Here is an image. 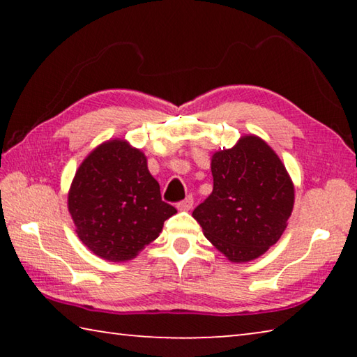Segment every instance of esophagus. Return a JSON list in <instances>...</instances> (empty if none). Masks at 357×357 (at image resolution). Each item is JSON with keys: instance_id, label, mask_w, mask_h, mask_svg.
Segmentation results:
<instances>
[{"instance_id": "esophagus-1", "label": "esophagus", "mask_w": 357, "mask_h": 357, "mask_svg": "<svg viewBox=\"0 0 357 357\" xmlns=\"http://www.w3.org/2000/svg\"><path fill=\"white\" fill-rule=\"evenodd\" d=\"M192 206H193V198H192L190 195L187 197V198H184L183 202H179V203L176 204V208L181 209V211H189Z\"/></svg>"}]
</instances>
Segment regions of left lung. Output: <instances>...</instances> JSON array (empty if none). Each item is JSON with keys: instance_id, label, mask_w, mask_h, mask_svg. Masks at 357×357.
<instances>
[{"instance_id": "8db88e82", "label": "left lung", "mask_w": 357, "mask_h": 357, "mask_svg": "<svg viewBox=\"0 0 357 357\" xmlns=\"http://www.w3.org/2000/svg\"><path fill=\"white\" fill-rule=\"evenodd\" d=\"M214 187L192 215L234 263L255 259L285 231L294 189L285 165L258 137H243L211 160Z\"/></svg>"}]
</instances>
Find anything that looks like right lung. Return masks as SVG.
<instances>
[{"mask_svg": "<svg viewBox=\"0 0 357 357\" xmlns=\"http://www.w3.org/2000/svg\"><path fill=\"white\" fill-rule=\"evenodd\" d=\"M69 213L89 250L126 261L159 236L176 208L162 202L160 185L142 151L112 140L96 148L77 170Z\"/></svg>", "mask_w": 357, "mask_h": 357, "instance_id": "1", "label": "right lung"}]
</instances>
